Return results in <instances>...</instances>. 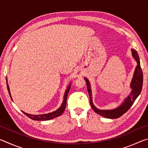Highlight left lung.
I'll return each mask as SVG.
<instances>
[{"instance_id": "1", "label": "left lung", "mask_w": 148, "mask_h": 148, "mask_svg": "<svg viewBox=\"0 0 148 148\" xmlns=\"http://www.w3.org/2000/svg\"><path fill=\"white\" fill-rule=\"evenodd\" d=\"M131 52L132 57L137 62V65L136 68H135L133 76H132V79L131 80V84H130L131 91L128 95V97L125 99L123 102L116 108L110 110H101L97 108L94 105L93 102H92L91 84H90L88 79L87 77H84L87 84V89L89 92L90 104H91V108L97 114L101 115V116H103L106 118L116 119L121 117L125 112L128 111L129 109L133 104L135 100L136 99L137 97L140 95V92H141L142 85H143V73H142L141 66H140V59L138 53L134 49H131Z\"/></svg>"}]
</instances>
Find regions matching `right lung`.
<instances>
[{
  "instance_id": "1",
  "label": "right lung",
  "mask_w": 148,
  "mask_h": 148,
  "mask_svg": "<svg viewBox=\"0 0 148 148\" xmlns=\"http://www.w3.org/2000/svg\"><path fill=\"white\" fill-rule=\"evenodd\" d=\"M71 84H72V83H70L68 87H66V91H65L64 94L63 101H62L61 106H60L58 109L56 110V111L50 112V113L44 114H39V115H32V114H29L25 113V112H23L26 115L27 117H29V118H31V119H33V120H36V121H47V120L52 119L53 118H56V117L60 116L62 113H63V112L65 110V108H66L67 96H68L69 92L70 91V89H71ZM6 86H7V89H8V91L9 92L10 97V98L12 99V101H13V99H12V97L11 96L10 91V87H9V85L8 83L7 77H6Z\"/></svg>"
}]
</instances>
